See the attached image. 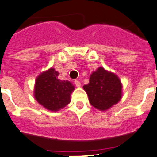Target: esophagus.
I'll use <instances>...</instances> for the list:
<instances>
[{
	"instance_id": "1",
	"label": "esophagus",
	"mask_w": 157,
	"mask_h": 157,
	"mask_svg": "<svg viewBox=\"0 0 157 157\" xmlns=\"http://www.w3.org/2000/svg\"><path fill=\"white\" fill-rule=\"evenodd\" d=\"M75 86L77 87H80L81 86V83H80V82L78 81V80H75Z\"/></svg>"
}]
</instances>
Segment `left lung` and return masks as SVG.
I'll return each mask as SVG.
<instances>
[{
	"label": "left lung",
	"instance_id": "obj_1",
	"mask_svg": "<svg viewBox=\"0 0 157 157\" xmlns=\"http://www.w3.org/2000/svg\"><path fill=\"white\" fill-rule=\"evenodd\" d=\"M83 89L91 105L100 111L108 110L122 98V84L119 77L102 67L93 72L90 82L83 86Z\"/></svg>",
	"mask_w": 157,
	"mask_h": 157
}]
</instances>
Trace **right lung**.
<instances>
[{
    "mask_svg": "<svg viewBox=\"0 0 157 157\" xmlns=\"http://www.w3.org/2000/svg\"><path fill=\"white\" fill-rule=\"evenodd\" d=\"M59 72L48 69L37 76L34 86V98L44 108L50 111H59L71 101V94L75 87L67 80L58 79Z\"/></svg>",
    "mask_w": 157,
    "mask_h": 157,
    "instance_id": "1",
    "label": "right lung"
}]
</instances>
